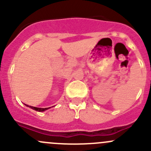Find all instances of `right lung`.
I'll return each mask as SVG.
<instances>
[{
  "label": "right lung",
  "instance_id": "1",
  "mask_svg": "<svg viewBox=\"0 0 151 151\" xmlns=\"http://www.w3.org/2000/svg\"><path fill=\"white\" fill-rule=\"evenodd\" d=\"M25 105H26L27 106H28V107H30V108H31V109H34V110L38 111V112H44V111H45V110H47V109H50V108H51V107H47V108H39V107H35V106H29V105H27V104H25Z\"/></svg>",
  "mask_w": 151,
  "mask_h": 151
}]
</instances>
